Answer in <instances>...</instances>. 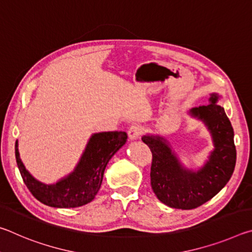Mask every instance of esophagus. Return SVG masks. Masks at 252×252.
I'll return each mask as SVG.
<instances>
[{
	"mask_svg": "<svg viewBox=\"0 0 252 252\" xmlns=\"http://www.w3.org/2000/svg\"><path fill=\"white\" fill-rule=\"evenodd\" d=\"M143 131H144V129L142 126L133 125L129 127V130H127V135H129V139H131V140L139 139L140 136L142 135Z\"/></svg>",
	"mask_w": 252,
	"mask_h": 252,
	"instance_id": "1",
	"label": "esophagus"
}]
</instances>
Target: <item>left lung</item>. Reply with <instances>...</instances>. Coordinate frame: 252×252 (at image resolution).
<instances>
[{"label": "left lung", "mask_w": 252, "mask_h": 252, "mask_svg": "<svg viewBox=\"0 0 252 252\" xmlns=\"http://www.w3.org/2000/svg\"><path fill=\"white\" fill-rule=\"evenodd\" d=\"M218 99V94H212L211 103L191 110L192 116L206 122L215 142L210 159L198 172L182 169L160 136H142V141L152 153V190L169 207L182 210L198 208L215 197L232 176L237 159L233 129L222 106L216 103Z\"/></svg>", "instance_id": "1"}]
</instances>
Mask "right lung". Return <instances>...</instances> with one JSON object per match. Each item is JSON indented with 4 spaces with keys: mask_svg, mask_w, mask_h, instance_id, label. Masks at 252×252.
Returning a JSON list of instances; mask_svg holds the SVG:
<instances>
[{
    "mask_svg": "<svg viewBox=\"0 0 252 252\" xmlns=\"http://www.w3.org/2000/svg\"><path fill=\"white\" fill-rule=\"evenodd\" d=\"M126 139V132L123 131L101 132L92 135L78 167L69 177L55 185L39 182L27 171L20 159L18 141L15 142L16 163L25 186L40 202L54 208L81 207L94 199L106 164Z\"/></svg>",
    "mask_w": 252,
    "mask_h": 252,
    "instance_id": "obj_1",
    "label": "right lung"
}]
</instances>
